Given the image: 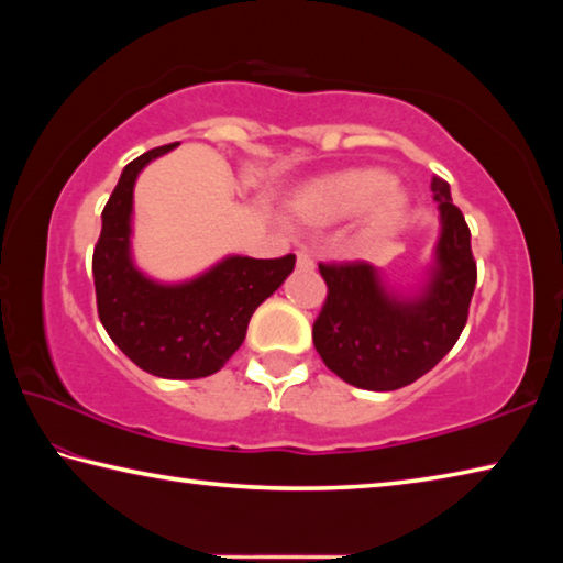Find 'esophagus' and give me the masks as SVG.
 <instances>
[{
	"label": "esophagus",
	"mask_w": 563,
	"mask_h": 563,
	"mask_svg": "<svg viewBox=\"0 0 563 563\" xmlns=\"http://www.w3.org/2000/svg\"><path fill=\"white\" fill-rule=\"evenodd\" d=\"M298 271H302V273H308V271H316V261L310 258L308 253H298Z\"/></svg>",
	"instance_id": "esophagus-1"
}]
</instances>
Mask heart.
<instances>
[{
  "label": "heart",
  "mask_w": 563,
  "mask_h": 563,
  "mask_svg": "<svg viewBox=\"0 0 563 563\" xmlns=\"http://www.w3.org/2000/svg\"><path fill=\"white\" fill-rule=\"evenodd\" d=\"M409 206V190L375 166L318 176L290 198L295 218L308 225H335L357 216V238L365 245L393 238L405 225Z\"/></svg>",
  "instance_id": "heart-1"
}]
</instances>
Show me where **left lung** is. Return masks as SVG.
Listing matches in <instances>:
<instances>
[{
    "mask_svg": "<svg viewBox=\"0 0 563 563\" xmlns=\"http://www.w3.org/2000/svg\"><path fill=\"white\" fill-rule=\"evenodd\" d=\"M440 235L415 288H395L373 263L320 265L328 300L312 325L325 365L347 385L399 389L440 362L466 325L476 285L472 235L450 184L432 178Z\"/></svg>",
    "mask_w": 563,
    "mask_h": 563,
    "instance_id": "left-lung-1",
    "label": "left lung"
}]
</instances>
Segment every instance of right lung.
I'll use <instances>...</instances> for the list:
<instances>
[{
    "instance_id": "add662e5",
    "label": "right lung",
    "mask_w": 563,
    "mask_h": 563,
    "mask_svg": "<svg viewBox=\"0 0 563 563\" xmlns=\"http://www.w3.org/2000/svg\"><path fill=\"white\" fill-rule=\"evenodd\" d=\"M178 144L146 151L121 170L101 213L93 285L101 325L148 375L198 379L221 369L243 345L258 305L280 288L295 255L258 261L231 253L186 280H158L133 258V188L151 161Z\"/></svg>"
}]
</instances>
